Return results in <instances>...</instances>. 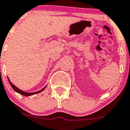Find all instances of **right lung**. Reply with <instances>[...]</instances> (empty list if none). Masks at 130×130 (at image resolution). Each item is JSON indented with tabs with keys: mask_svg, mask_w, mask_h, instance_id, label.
Returning a JSON list of instances; mask_svg holds the SVG:
<instances>
[{
	"mask_svg": "<svg viewBox=\"0 0 130 130\" xmlns=\"http://www.w3.org/2000/svg\"><path fill=\"white\" fill-rule=\"evenodd\" d=\"M7 79H8L9 83L10 85L11 86V87H12V89H13L16 92V93H20V94H21V95L25 96H31V95H33V94H37V93H41V91H43L44 89L45 88H46V86H45L44 88H42V89H41V90L38 91L33 92V93H28V92H25V91H22V90H21V89H19L18 88H17V87H16V86H15L14 85V84H12V83H11V80H10V79H9L8 77H7Z\"/></svg>",
	"mask_w": 130,
	"mask_h": 130,
	"instance_id": "add662e5",
	"label": "right lung"
}]
</instances>
